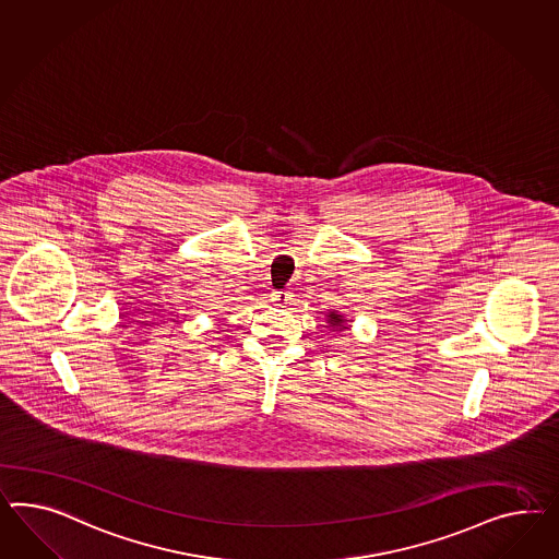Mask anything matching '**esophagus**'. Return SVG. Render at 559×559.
Masks as SVG:
<instances>
[{
  "mask_svg": "<svg viewBox=\"0 0 559 559\" xmlns=\"http://www.w3.org/2000/svg\"><path fill=\"white\" fill-rule=\"evenodd\" d=\"M288 299H290V295H288L287 290H274V293H272V301H276L278 305L287 302Z\"/></svg>",
  "mask_w": 559,
  "mask_h": 559,
  "instance_id": "esophagus-1",
  "label": "esophagus"
}]
</instances>
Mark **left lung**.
<instances>
[{"label":"left lung","instance_id":"8db88e82","mask_svg":"<svg viewBox=\"0 0 559 559\" xmlns=\"http://www.w3.org/2000/svg\"><path fill=\"white\" fill-rule=\"evenodd\" d=\"M344 321H346V319L342 318V316H337L335 311H330V316H328V323L332 325L333 332H337V330H340V332H342V330H347V325H344Z\"/></svg>","mask_w":559,"mask_h":559}]
</instances>
